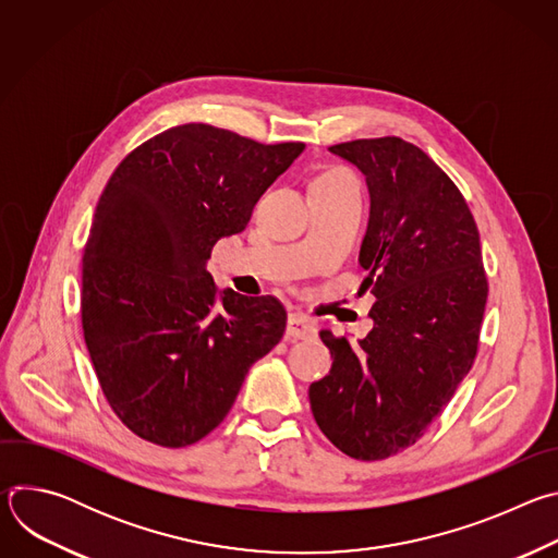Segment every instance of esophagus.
Segmentation results:
<instances>
[{
	"mask_svg": "<svg viewBox=\"0 0 558 558\" xmlns=\"http://www.w3.org/2000/svg\"><path fill=\"white\" fill-rule=\"evenodd\" d=\"M315 333H317V327L308 315H302V313L289 315L287 331H284L287 340H311V338H315Z\"/></svg>",
	"mask_w": 558,
	"mask_h": 558,
	"instance_id": "obj_1",
	"label": "esophagus"
}]
</instances>
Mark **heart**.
<instances>
[{
	"label": "heart",
	"mask_w": 558,
	"mask_h": 558,
	"mask_svg": "<svg viewBox=\"0 0 558 558\" xmlns=\"http://www.w3.org/2000/svg\"><path fill=\"white\" fill-rule=\"evenodd\" d=\"M323 177H327V179L331 177V179H333V177H351V174H349L347 170H342V168H331V170H327Z\"/></svg>",
	"instance_id": "obj_1"
}]
</instances>
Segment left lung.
Here are the masks:
<instances>
[{
    "instance_id": "1",
    "label": "left lung",
    "mask_w": 558,
    "mask_h": 558,
    "mask_svg": "<svg viewBox=\"0 0 558 558\" xmlns=\"http://www.w3.org/2000/svg\"><path fill=\"white\" fill-rule=\"evenodd\" d=\"M329 151L371 196L360 265L373 329L355 344L320 331L331 373L308 386L313 417L344 454L377 461L413 446L468 375L488 300L480 229L444 170L417 145L357 138Z\"/></svg>"
}]
</instances>
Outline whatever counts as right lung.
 <instances>
[{"mask_svg": "<svg viewBox=\"0 0 558 558\" xmlns=\"http://www.w3.org/2000/svg\"><path fill=\"white\" fill-rule=\"evenodd\" d=\"M302 149L187 123L110 177L84 252L82 323L108 404L141 439L183 448L209 435L280 342L284 306L218 291L207 260Z\"/></svg>", "mask_w": 558, "mask_h": 558, "instance_id": "add662e5", "label": "right lung"}]
</instances>
